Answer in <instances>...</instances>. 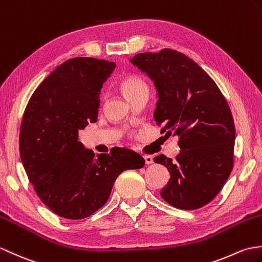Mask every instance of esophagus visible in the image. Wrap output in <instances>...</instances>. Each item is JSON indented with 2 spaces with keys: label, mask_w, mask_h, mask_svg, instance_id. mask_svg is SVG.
Returning <instances> with one entry per match:
<instances>
[{
  "label": "esophagus",
  "mask_w": 262,
  "mask_h": 262,
  "mask_svg": "<svg viewBox=\"0 0 262 262\" xmlns=\"http://www.w3.org/2000/svg\"><path fill=\"white\" fill-rule=\"evenodd\" d=\"M144 160H145V164H147V165L154 163V159L151 156H149V155H145L144 156Z\"/></svg>",
  "instance_id": "obj_1"
}]
</instances>
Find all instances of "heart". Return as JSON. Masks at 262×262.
Masks as SVG:
<instances>
[{
    "label": "heart",
    "instance_id": "heart-1",
    "mask_svg": "<svg viewBox=\"0 0 262 262\" xmlns=\"http://www.w3.org/2000/svg\"><path fill=\"white\" fill-rule=\"evenodd\" d=\"M119 89L129 101L143 94H149V87L141 76L132 75L125 77L119 82Z\"/></svg>",
    "mask_w": 262,
    "mask_h": 262
}]
</instances>
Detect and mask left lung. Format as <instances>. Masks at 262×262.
<instances>
[{
	"label": "left lung",
	"mask_w": 262,
	"mask_h": 262,
	"mask_svg": "<svg viewBox=\"0 0 262 262\" xmlns=\"http://www.w3.org/2000/svg\"><path fill=\"white\" fill-rule=\"evenodd\" d=\"M129 61L154 81V119L162 132L180 137L173 162L160 155L171 178L161 196L174 208L195 210L221 191L233 167L235 129L228 102L212 78L172 49L138 53Z\"/></svg>",
	"instance_id": "8db88e82"
}]
</instances>
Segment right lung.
<instances>
[{
	"mask_svg": "<svg viewBox=\"0 0 262 262\" xmlns=\"http://www.w3.org/2000/svg\"><path fill=\"white\" fill-rule=\"evenodd\" d=\"M116 63L95 58L67 60L35 89L23 115L20 155L40 200L71 220L107 202L118 175L142 168L143 157L115 147L98 154L78 142L79 130L98 119L100 91Z\"/></svg>",
	"mask_w": 262,
	"mask_h": 262,
	"instance_id": "1",
	"label": "right lung"
}]
</instances>
